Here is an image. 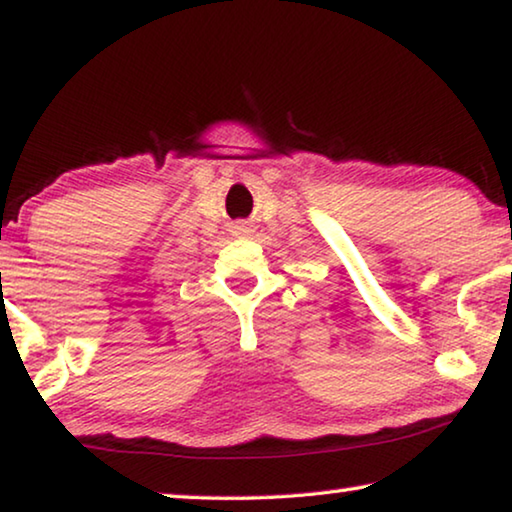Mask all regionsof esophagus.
Wrapping results in <instances>:
<instances>
[{
	"label": "esophagus",
	"mask_w": 512,
	"mask_h": 512,
	"mask_svg": "<svg viewBox=\"0 0 512 512\" xmlns=\"http://www.w3.org/2000/svg\"><path fill=\"white\" fill-rule=\"evenodd\" d=\"M231 229H233V236H251V231H254L249 222H236Z\"/></svg>",
	"instance_id": "obj_1"
}]
</instances>
